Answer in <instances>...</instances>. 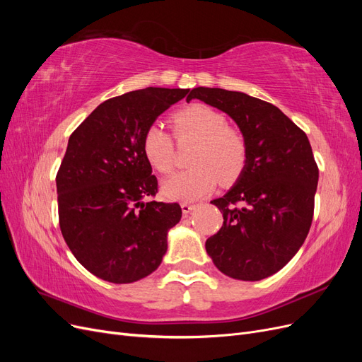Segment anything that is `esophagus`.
I'll return each mask as SVG.
<instances>
[{"label": "esophagus", "instance_id": "1", "mask_svg": "<svg viewBox=\"0 0 362 362\" xmlns=\"http://www.w3.org/2000/svg\"><path fill=\"white\" fill-rule=\"evenodd\" d=\"M194 206H196V205L189 204V202H182V204H181V208H182V213H184V214L192 213V211L194 210Z\"/></svg>", "mask_w": 362, "mask_h": 362}]
</instances>
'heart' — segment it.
Listing matches in <instances>:
<instances>
[{
	"label": "heart",
	"mask_w": 362,
	"mask_h": 362,
	"mask_svg": "<svg viewBox=\"0 0 362 362\" xmlns=\"http://www.w3.org/2000/svg\"><path fill=\"white\" fill-rule=\"evenodd\" d=\"M173 133L180 141L193 140L190 164L193 168L173 175L163 182L161 192L170 201L190 202L210 193L217 182H235L246 169L249 148L245 134L228 125L223 113L206 104L184 107L172 116ZM149 164L160 173L175 168V141L160 124H151L141 140Z\"/></svg>",
	"instance_id": "b5f03b06"
}]
</instances>
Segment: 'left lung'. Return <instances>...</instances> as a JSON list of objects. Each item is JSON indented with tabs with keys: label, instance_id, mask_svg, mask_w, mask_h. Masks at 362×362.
<instances>
[{
	"label": "left lung",
	"instance_id": "1",
	"mask_svg": "<svg viewBox=\"0 0 362 362\" xmlns=\"http://www.w3.org/2000/svg\"><path fill=\"white\" fill-rule=\"evenodd\" d=\"M201 100L231 116L247 140L246 169L211 201L223 225L205 242L214 266L242 281L281 270L310 233L319 168L310 140L278 107L242 92L196 87Z\"/></svg>",
	"mask_w": 362,
	"mask_h": 362
}]
</instances>
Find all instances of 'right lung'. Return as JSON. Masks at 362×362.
Here are the masks:
<instances>
[{
    "label": "right lung",
    "instance_id": "right-lung-1",
    "mask_svg": "<svg viewBox=\"0 0 362 362\" xmlns=\"http://www.w3.org/2000/svg\"><path fill=\"white\" fill-rule=\"evenodd\" d=\"M189 89L146 87L98 105L69 137L57 172L64 242L92 275L129 284L151 275L168 250L181 206L157 201L141 140L145 129Z\"/></svg>",
    "mask_w": 362,
    "mask_h": 362
}]
</instances>
